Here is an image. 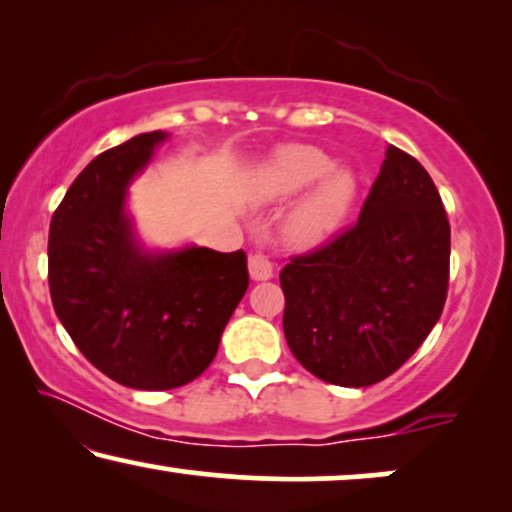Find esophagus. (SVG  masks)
<instances>
[{
    "label": "esophagus",
    "mask_w": 512,
    "mask_h": 512,
    "mask_svg": "<svg viewBox=\"0 0 512 512\" xmlns=\"http://www.w3.org/2000/svg\"><path fill=\"white\" fill-rule=\"evenodd\" d=\"M249 275L256 282H263V279L272 277V261L265 254H254L249 256Z\"/></svg>",
    "instance_id": "34e87169"
}]
</instances>
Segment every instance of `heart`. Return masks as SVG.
Masks as SVG:
<instances>
[{"label":"heart","instance_id":"b5f03b06","mask_svg":"<svg viewBox=\"0 0 512 512\" xmlns=\"http://www.w3.org/2000/svg\"><path fill=\"white\" fill-rule=\"evenodd\" d=\"M331 158L314 146H286L272 156L258 174L256 195L265 202L286 200L305 191L324 176L300 202L289 219V237L298 244H314L331 235L345 219L354 200L356 181L347 167H333Z\"/></svg>","mask_w":512,"mask_h":512}]
</instances>
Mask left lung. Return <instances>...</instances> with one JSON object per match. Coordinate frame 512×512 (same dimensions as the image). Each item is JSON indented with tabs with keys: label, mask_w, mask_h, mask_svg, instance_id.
<instances>
[{
	"label": "left lung",
	"mask_w": 512,
	"mask_h": 512,
	"mask_svg": "<svg viewBox=\"0 0 512 512\" xmlns=\"http://www.w3.org/2000/svg\"><path fill=\"white\" fill-rule=\"evenodd\" d=\"M284 335L319 380L370 387L436 326L450 284V221L429 172L389 146L359 221L279 272Z\"/></svg>",
	"instance_id": "left-lung-1"
}]
</instances>
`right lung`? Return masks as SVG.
<instances>
[{"instance_id": "right-lung-1", "label": "right lung", "mask_w": 512, "mask_h": 512, "mask_svg": "<svg viewBox=\"0 0 512 512\" xmlns=\"http://www.w3.org/2000/svg\"><path fill=\"white\" fill-rule=\"evenodd\" d=\"M165 137L144 132L90 160L48 230V286L69 338L111 380L146 391L205 373L249 286L242 249H139L125 188Z\"/></svg>"}]
</instances>
